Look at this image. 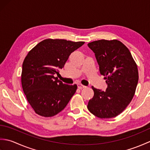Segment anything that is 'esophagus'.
<instances>
[{
    "mask_svg": "<svg viewBox=\"0 0 150 150\" xmlns=\"http://www.w3.org/2000/svg\"><path fill=\"white\" fill-rule=\"evenodd\" d=\"M77 86L79 89H82V88H84L86 87V86H85L82 85L81 84H77Z\"/></svg>",
    "mask_w": 150,
    "mask_h": 150,
    "instance_id": "esophagus-1",
    "label": "esophagus"
}]
</instances>
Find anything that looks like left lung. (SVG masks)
<instances>
[{
    "label": "left lung",
    "mask_w": 150,
    "mask_h": 150,
    "mask_svg": "<svg viewBox=\"0 0 150 150\" xmlns=\"http://www.w3.org/2000/svg\"><path fill=\"white\" fill-rule=\"evenodd\" d=\"M88 46L95 53L108 85L105 91L92 86L94 96L89 100L88 109L100 119L115 117L134 96L139 81L137 66L128 47L119 40H98Z\"/></svg>",
    "instance_id": "1"
}]
</instances>
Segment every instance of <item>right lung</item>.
<instances>
[{"mask_svg": "<svg viewBox=\"0 0 150 150\" xmlns=\"http://www.w3.org/2000/svg\"><path fill=\"white\" fill-rule=\"evenodd\" d=\"M84 44L64 39H46L28 53L22 64V86L35 113L50 117L64 109L77 86L62 83L54 75L64 66L69 55Z\"/></svg>", "mask_w": 150, "mask_h": 150, "instance_id": "obj_1", "label": "right lung"}]
</instances>
